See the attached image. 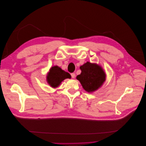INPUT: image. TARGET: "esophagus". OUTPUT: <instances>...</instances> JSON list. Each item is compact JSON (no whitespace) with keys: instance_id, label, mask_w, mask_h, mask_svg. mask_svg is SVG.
Masks as SVG:
<instances>
[{"instance_id":"obj_1","label":"esophagus","mask_w":146,"mask_h":146,"mask_svg":"<svg viewBox=\"0 0 146 146\" xmlns=\"http://www.w3.org/2000/svg\"><path fill=\"white\" fill-rule=\"evenodd\" d=\"M71 77H72V78H74L75 77V73H71Z\"/></svg>"}]
</instances>
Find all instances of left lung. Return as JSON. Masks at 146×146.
Instances as JSON below:
<instances>
[{
    "mask_svg": "<svg viewBox=\"0 0 146 146\" xmlns=\"http://www.w3.org/2000/svg\"><path fill=\"white\" fill-rule=\"evenodd\" d=\"M81 73L77 79L86 91L92 92L98 90L105 81L106 75L102 68L95 64L87 62L80 66Z\"/></svg>",
    "mask_w": 146,
    "mask_h": 146,
    "instance_id": "1",
    "label": "left lung"
}]
</instances>
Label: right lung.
I'll return each instance as SVG.
<instances>
[{
  "mask_svg": "<svg viewBox=\"0 0 146 146\" xmlns=\"http://www.w3.org/2000/svg\"><path fill=\"white\" fill-rule=\"evenodd\" d=\"M71 75L68 72L58 67V66L51 68L49 73L47 77V80L48 84L52 87H57L60 82L66 78H71Z\"/></svg>",
  "mask_w": 146,
  "mask_h": 146,
  "instance_id": "1",
  "label": "right lung"
}]
</instances>
